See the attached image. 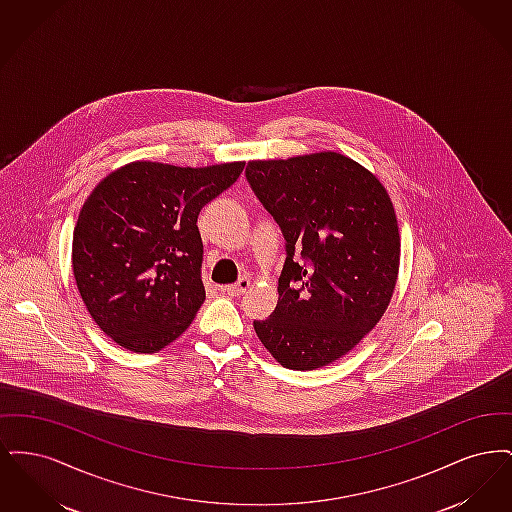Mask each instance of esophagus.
I'll use <instances>...</instances> for the list:
<instances>
[{
	"label": "esophagus",
	"mask_w": 512,
	"mask_h": 512,
	"mask_svg": "<svg viewBox=\"0 0 512 512\" xmlns=\"http://www.w3.org/2000/svg\"><path fill=\"white\" fill-rule=\"evenodd\" d=\"M251 286V280L244 276V278H240L236 284H228V286H222L220 288V292L228 293V295H232V297H236V295H242V293L247 290Z\"/></svg>",
	"instance_id": "1"
}]
</instances>
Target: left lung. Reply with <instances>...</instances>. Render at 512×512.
Instances as JSON below:
<instances>
[{"label":"left lung","instance_id":"left-lung-1","mask_svg":"<svg viewBox=\"0 0 512 512\" xmlns=\"http://www.w3.org/2000/svg\"><path fill=\"white\" fill-rule=\"evenodd\" d=\"M245 176L288 251L276 309L253 322L255 334L286 368L330 365L378 324L395 292L401 238L390 194L336 151L255 159Z\"/></svg>","mask_w":512,"mask_h":512}]
</instances>
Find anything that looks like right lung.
Listing matches in <instances>:
<instances>
[{"mask_svg": "<svg viewBox=\"0 0 512 512\" xmlns=\"http://www.w3.org/2000/svg\"><path fill=\"white\" fill-rule=\"evenodd\" d=\"M244 167L142 159L109 172L86 197L74 226V282L117 345L157 353L192 324L205 301L197 215Z\"/></svg>", "mask_w": 512, "mask_h": 512, "instance_id": "add662e5", "label": "right lung"}]
</instances>
